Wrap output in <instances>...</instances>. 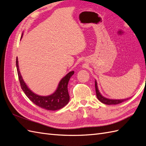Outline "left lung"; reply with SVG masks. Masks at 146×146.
<instances>
[{"mask_svg": "<svg viewBox=\"0 0 146 146\" xmlns=\"http://www.w3.org/2000/svg\"><path fill=\"white\" fill-rule=\"evenodd\" d=\"M95 88H96V96L98 99L102 103H103L106 105H116L121 104L123 102H124L128 99H129L130 98L123 99H109L104 97L102 94L100 93L99 91L98 82H97L96 80H95Z\"/></svg>", "mask_w": 146, "mask_h": 146, "instance_id": "8db88e82", "label": "left lung"}]
</instances>
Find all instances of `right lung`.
Instances as JSON below:
<instances>
[{"label": "right lung", "mask_w": 146, "mask_h": 146, "mask_svg": "<svg viewBox=\"0 0 146 146\" xmlns=\"http://www.w3.org/2000/svg\"><path fill=\"white\" fill-rule=\"evenodd\" d=\"M23 33L22 34L21 39L23 38ZM16 68L22 90L27 98L35 105L47 110L55 111V110L63 108L65 105L68 104L69 101V95L68 90V85L70 77L74 74V70L69 72L61 78L54 92H53L50 95L45 96L35 94L25 83L20 72L17 57L16 58Z\"/></svg>", "instance_id": "1"}]
</instances>
